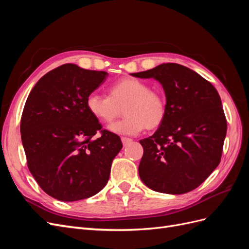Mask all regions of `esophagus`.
Wrapping results in <instances>:
<instances>
[{"label":"esophagus","mask_w":249,"mask_h":249,"mask_svg":"<svg viewBox=\"0 0 249 249\" xmlns=\"http://www.w3.org/2000/svg\"><path fill=\"white\" fill-rule=\"evenodd\" d=\"M122 142H123L124 146H125V145L129 144L130 142H132V139L131 138H126V137H122Z\"/></svg>","instance_id":"esophagus-1"}]
</instances>
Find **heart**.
Masks as SVG:
<instances>
[{
    "label": "heart",
    "instance_id": "b5f03b06",
    "mask_svg": "<svg viewBox=\"0 0 249 249\" xmlns=\"http://www.w3.org/2000/svg\"><path fill=\"white\" fill-rule=\"evenodd\" d=\"M108 96L97 92L90 93L86 99L88 112L97 122L111 124L122 114V122L110 126L115 134L135 135L142 130L159 127L167 114L165 95L153 89L147 82L136 78H123L108 88Z\"/></svg>",
    "mask_w": 249,
    "mask_h": 249
}]
</instances>
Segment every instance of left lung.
I'll use <instances>...</instances> for the list:
<instances>
[{
	"mask_svg": "<svg viewBox=\"0 0 249 249\" xmlns=\"http://www.w3.org/2000/svg\"><path fill=\"white\" fill-rule=\"evenodd\" d=\"M133 77L153 78L166 95L167 114L153 136L140 140L139 177L149 189L184 194L219 165L227 119L216 88L194 71L163 63Z\"/></svg>",
	"mask_w": 249,
	"mask_h": 249,
	"instance_id": "obj_1",
	"label": "left lung"
}]
</instances>
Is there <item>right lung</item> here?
I'll return each mask as SVG.
<instances>
[{"mask_svg": "<svg viewBox=\"0 0 249 249\" xmlns=\"http://www.w3.org/2000/svg\"><path fill=\"white\" fill-rule=\"evenodd\" d=\"M107 76L63 64L36 83L25 104L20 135L28 168L41 189L58 200L99 193L123 148L119 136L103 130L86 107L87 96Z\"/></svg>", "mask_w": 249, "mask_h": 249, "instance_id": "1", "label": "right lung"}]
</instances>
